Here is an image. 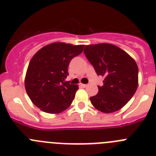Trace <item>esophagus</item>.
I'll return each mask as SVG.
<instances>
[{"label":"esophagus","mask_w":156,"mask_h":156,"mask_svg":"<svg viewBox=\"0 0 156 156\" xmlns=\"http://www.w3.org/2000/svg\"><path fill=\"white\" fill-rule=\"evenodd\" d=\"M80 87H81V88H85V87H87V85H85V84H80Z\"/></svg>","instance_id":"esophagus-1"}]
</instances>
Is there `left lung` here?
Listing matches in <instances>:
<instances>
[{
	"instance_id": "obj_1",
	"label": "left lung",
	"mask_w": 156,
	"mask_h": 156,
	"mask_svg": "<svg viewBox=\"0 0 156 156\" xmlns=\"http://www.w3.org/2000/svg\"><path fill=\"white\" fill-rule=\"evenodd\" d=\"M84 53L98 75L104 77L98 92L90 98L92 105L104 113L120 110L132 98L139 85V69L133 58L115 45H85Z\"/></svg>"
}]
</instances>
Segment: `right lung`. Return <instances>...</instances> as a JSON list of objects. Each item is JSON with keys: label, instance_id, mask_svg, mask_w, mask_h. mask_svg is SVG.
Segmentation results:
<instances>
[{"label": "right lung", "instance_id": "1", "mask_svg": "<svg viewBox=\"0 0 156 156\" xmlns=\"http://www.w3.org/2000/svg\"><path fill=\"white\" fill-rule=\"evenodd\" d=\"M84 45L55 42L45 45L32 57L24 79L26 91L37 108L50 114L62 112L71 105L78 85L65 81L73 58Z\"/></svg>", "mask_w": 156, "mask_h": 156}]
</instances>
